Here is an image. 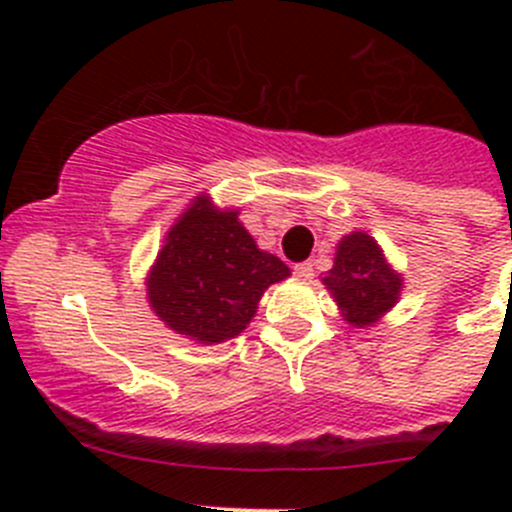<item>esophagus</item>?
<instances>
[{
    "mask_svg": "<svg viewBox=\"0 0 512 512\" xmlns=\"http://www.w3.org/2000/svg\"><path fill=\"white\" fill-rule=\"evenodd\" d=\"M294 275H297L299 280H312L314 275L312 262H297V265H294Z\"/></svg>",
    "mask_w": 512,
    "mask_h": 512,
    "instance_id": "esophagus-1",
    "label": "esophagus"
}]
</instances>
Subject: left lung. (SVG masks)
Returning <instances> with one entry per match:
<instances>
[{
  "label": "left lung",
  "instance_id": "obj_1",
  "mask_svg": "<svg viewBox=\"0 0 512 512\" xmlns=\"http://www.w3.org/2000/svg\"><path fill=\"white\" fill-rule=\"evenodd\" d=\"M337 302L344 322L356 329L374 327L396 307L404 277L386 260L379 242L364 230H354L337 242L334 265L322 277Z\"/></svg>",
  "mask_w": 512,
  "mask_h": 512
}]
</instances>
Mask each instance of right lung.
<instances>
[{"label":"right lung","instance_id":"obj_1","mask_svg":"<svg viewBox=\"0 0 512 512\" xmlns=\"http://www.w3.org/2000/svg\"><path fill=\"white\" fill-rule=\"evenodd\" d=\"M240 210L198 195L165 232L146 277L148 304L165 327L198 344L245 332L262 294L289 277L277 255L260 250Z\"/></svg>","mask_w":512,"mask_h":512}]
</instances>
